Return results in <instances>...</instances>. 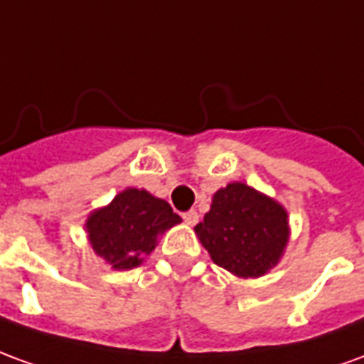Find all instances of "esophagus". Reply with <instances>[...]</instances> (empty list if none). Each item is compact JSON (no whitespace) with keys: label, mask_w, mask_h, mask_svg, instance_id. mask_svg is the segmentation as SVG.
<instances>
[{"label":"esophagus","mask_w":364,"mask_h":364,"mask_svg":"<svg viewBox=\"0 0 364 364\" xmlns=\"http://www.w3.org/2000/svg\"><path fill=\"white\" fill-rule=\"evenodd\" d=\"M183 220H185V224H187V226H195V224L198 222L197 210H189V213L183 214Z\"/></svg>","instance_id":"obj_1"}]
</instances>
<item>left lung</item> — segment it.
Returning <instances> with one entry per match:
<instances>
[{
    "label": "left lung",
    "instance_id": "obj_1",
    "mask_svg": "<svg viewBox=\"0 0 364 364\" xmlns=\"http://www.w3.org/2000/svg\"><path fill=\"white\" fill-rule=\"evenodd\" d=\"M195 234L218 267L237 279H259L284 255L289 213L273 197L234 181L214 193Z\"/></svg>",
    "mask_w": 364,
    "mask_h": 364
}]
</instances>
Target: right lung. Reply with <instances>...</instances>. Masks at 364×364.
I'll return each mask as SVG.
<instances>
[{
    "mask_svg": "<svg viewBox=\"0 0 364 364\" xmlns=\"http://www.w3.org/2000/svg\"><path fill=\"white\" fill-rule=\"evenodd\" d=\"M179 222V214L164 198L146 189L128 187L109 205L91 210L85 232L95 255L114 271H128L142 265L159 237Z\"/></svg>",
    "mask_w": 364,
    "mask_h": 364,
    "instance_id": "right-lung-1",
    "label": "right lung"
}]
</instances>
